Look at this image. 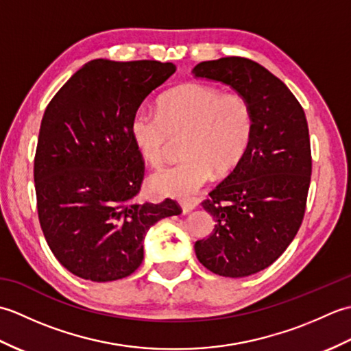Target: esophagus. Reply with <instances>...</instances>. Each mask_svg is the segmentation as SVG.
<instances>
[{
    "label": "esophagus",
    "instance_id": "obj_1",
    "mask_svg": "<svg viewBox=\"0 0 351 351\" xmlns=\"http://www.w3.org/2000/svg\"><path fill=\"white\" fill-rule=\"evenodd\" d=\"M181 208H182V213L184 214H189V213H191L193 210H195L196 204L195 202H189V200H184V202H181Z\"/></svg>",
    "mask_w": 351,
    "mask_h": 351
}]
</instances>
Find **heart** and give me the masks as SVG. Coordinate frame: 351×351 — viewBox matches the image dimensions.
<instances>
[{
  "label": "heart",
  "instance_id": "heart-1",
  "mask_svg": "<svg viewBox=\"0 0 351 351\" xmlns=\"http://www.w3.org/2000/svg\"><path fill=\"white\" fill-rule=\"evenodd\" d=\"M253 134L252 107L244 96L223 93L206 84L173 88L158 102V113L138 107L131 117V136L149 166L161 167L173 138H182L185 158L149 180L156 195L190 199L215 173L241 161Z\"/></svg>",
  "mask_w": 351,
  "mask_h": 351
}]
</instances>
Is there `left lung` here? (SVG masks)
Instances as JSON below:
<instances>
[{
    "mask_svg": "<svg viewBox=\"0 0 351 351\" xmlns=\"http://www.w3.org/2000/svg\"><path fill=\"white\" fill-rule=\"evenodd\" d=\"M193 75L230 86L252 107L247 151L202 202L215 226L195 244L208 270L244 278L271 265L302 225L312 173L306 116L289 88L249 58L202 62Z\"/></svg>",
    "mask_w": 351,
    "mask_h": 351,
    "instance_id": "left-lung-1",
    "label": "left lung"
}]
</instances>
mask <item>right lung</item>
Listing matches in <instances>:
<instances>
[{"mask_svg": "<svg viewBox=\"0 0 351 351\" xmlns=\"http://www.w3.org/2000/svg\"><path fill=\"white\" fill-rule=\"evenodd\" d=\"M176 66L98 58L77 71L48 104L34 156L40 228L51 252L81 279L126 278L143 261L156 221L181 214L175 200L137 204L143 158L131 117Z\"/></svg>", "mask_w": 351, "mask_h": 351, "instance_id": "obj_1", "label": "right lung"}]
</instances>
